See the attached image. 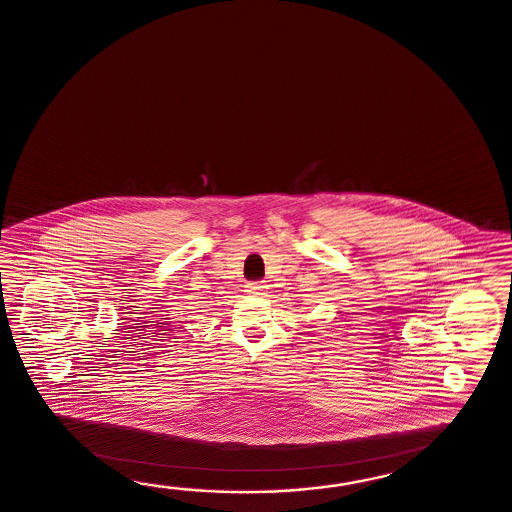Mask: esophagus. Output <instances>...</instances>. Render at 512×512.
Instances as JSON below:
<instances>
[{
  "label": "esophagus",
  "instance_id": "obj_1",
  "mask_svg": "<svg viewBox=\"0 0 512 512\" xmlns=\"http://www.w3.org/2000/svg\"><path fill=\"white\" fill-rule=\"evenodd\" d=\"M246 288H248L246 292H248V294H251V296H264V294H266V288H268V286H266V284L264 283H250L248 284V286H246Z\"/></svg>",
  "mask_w": 512,
  "mask_h": 512
}]
</instances>
